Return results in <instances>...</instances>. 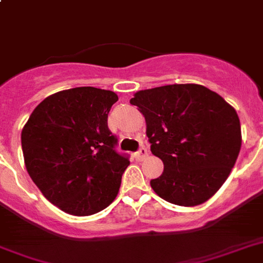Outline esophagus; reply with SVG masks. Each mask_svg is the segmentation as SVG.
Returning <instances> with one entry per match:
<instances>
[{
	"label": "esophagus",
	"instance_id": "34e87169",
	"mask_svg": "<svg viewBox=\"0 0 263 263\" xmlns=\"http://www.w3.org/2000/svg\"><path fill=\"white\" fill-rule=\"evenodd\" d=\"M147 156H148V151H147V148H144V147H142L138 152H135V159L139 160V162L147 158Z\"/></svg>",
	"mask_w": 263,
	"mask_h": 263
}]
</instances>
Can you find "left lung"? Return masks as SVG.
Returning a JSON list of instances; mask_svg holds the SVG:
<instances>
[{
	"label": "left lung",
	"instance_id": "1",
	"mask_svg": "<svg viewBox=\"0 0 263 263\" xmlns=\"http://www.w3.org/2000/svg\"><path fill=\"white\" fill-rule=\"evenodd\" d=\"M143 114L151 152L164 171L151 180L162 199L198 206L222 187L242 144L237 112L199 84H173L139 90L129 100Z\"/></svg>",
	"mask_w": 263,
	"mask_h": 263
}]
</instances>
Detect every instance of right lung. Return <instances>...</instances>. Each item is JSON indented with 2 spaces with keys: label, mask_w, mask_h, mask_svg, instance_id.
I'll return each mask as SVG.
<instances>
[{
  "label": "right lung",
  "mask_w": 263,
  "mask_h": 263,
  "mask_svg": "<svg viewBox=\"0 0 263 263\" xmlns=\"http://www.w3.org/2000/svg\"><path fill=\"white\" fill-rule=\"evenodd\" d=\"M119 100L112 90L79 87L44 99L21 132L28 174L64 213L87 217L118 196L128 156L115 151L108 114Z\"/></svg>",
  "instance_id": "add662e5"
}]
</instances>
